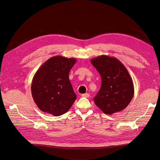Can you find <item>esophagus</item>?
<instances>
[{
	"mask_svg": "<svg viewBox=\"0 0 160 160\" xmlns=\"http://www.w3.org/2000/svg\"><path fill=\"white\" fill-rule=\"evenodd\" d=\"M89 93H85V94H82V97H86V98H89Z\"/></svg>",
	"mask_w": 160,
	"mask_h": 160,
	"instance_id": "obj_1",
	"label": "esophagus"
}]
</instances>
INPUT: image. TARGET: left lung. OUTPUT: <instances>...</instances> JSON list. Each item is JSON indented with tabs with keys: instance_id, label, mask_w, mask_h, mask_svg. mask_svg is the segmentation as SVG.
Wrapping results in <instances>:
<instances>
[{
	"instance_id": "left-lung-1",
	"label": "left lung",
	"mask_w": 160,
	"mask_h": 160,
	"mask_svg": "<svg viewBox=\"0 0 160 160\" xmlns=\"http://www.w3.org/2000/svg\"><path fill=\"white\" fill-rule=\"evenodd\" d=\"M91 63L102 78L101 87L94 102L105 114L123 110L133 98L132 79L125 66L116 58L101 55L91 59Z\"/></svg>"
}]
</instances>
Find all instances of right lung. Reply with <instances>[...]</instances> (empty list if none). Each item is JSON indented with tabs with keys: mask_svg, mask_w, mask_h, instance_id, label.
I'll return each mask as SVG.
<instances>
[{
	"mask_svg": "<svg viewBox=\"0 0 160 160\" xmlns=\"http://www.w3.org/2000/svg\"><path fill=\"white\" fill-rule=\"evenodd\" d=\"M76 58L56 56L49 58L33 76L31 91L39 110L54 116L65 113L77 99L69 73Z\"/></svg>",
	"mask_w": 160,
	"mask_h": 160,
	"instance_id": "right-lung-1",
	"label": "right lung"
}]
</instances>
